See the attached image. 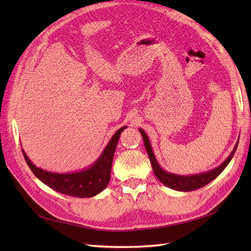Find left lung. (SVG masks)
I'll use <instances>...</instances> for the list:
<instances>
[{"instance_id":"1","label":"left lung","mask_w":251,"mask_h":251,"mask_svg":"<svg viewBox=\"0 0 251 251\" xmlns=\"http://www.w3.org/2000/svg\"><path fill=\"white\" fill-rule=\"evenodd\" d=\"M139 132L142 135L144 147H146V150L148 151V155H149V158L151 160V166H153V172L155 174V176L165 186H168L172 189H175V191H179V192L195 191V189L203 187L206 184H208L209 182H211L214 179H216L219 175L224 171L227 164L230 162L231 158L233 157V155L235 153V150H237V148H238V143H239V141H237L230 155L227 157L226 160L223 163L220 164L218 168L211 170V171H208L206 173L188 175V176H182V175H177V174L166 172L161 168L160 165H159L157 159L154 155L153 149H151L148 135L143 130H141V128H139Z\"/></svg>"}]
</instances>
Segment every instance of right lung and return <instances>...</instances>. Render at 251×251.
Returning <instances> with one entry per match:
<instances>
[{"label":"right lung","mask_w":251,"mask_h":251,"mask_svg":"<svg viewBox=\"0 0 251 251\" xmlns=\"http://www.w3.org/2000/svg\"><path fill=\"white\" fill-rule=\"evenodd\" d=\"M126 127V126L120 127L112 136L101 155L93 164L79 172L58 174L42 170L41 168H36L30 161L24 150H22V151L30 170L44 184L60 194L77 197V198H91L102 192L109 184L114 153H115L120 134Z\"/></svg>","instance_id":"1"}]
</instances>
